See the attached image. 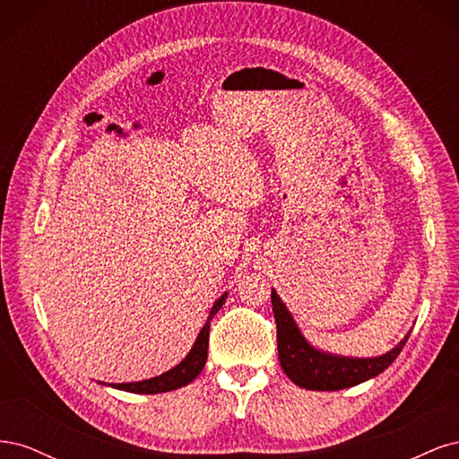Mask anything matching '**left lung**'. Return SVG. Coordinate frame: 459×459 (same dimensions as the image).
Returning <instances> with one entry per match:
<instances>
[{
	"instance_id": "8db88e82",
	"label": "left lung",
	"mask_w": 459,
	"mask_h": 459,
	"mask_svg": "<svg viewBox=\"0 0 459 459\" xmlns=\"http://www.w3.org/2000/svg\"><path fill=\"white\" fill-rule=\"evenodd\" d=\"M272 308L277 325V352L287 377L308 391H341L368 379L377 377L391 366L406 344L408 335L394 349L373 358L339 356L316 349L302 335L295 317L290 316L285 302L272 289Z\"/></svg>"
}]
</instances>
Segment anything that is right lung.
Listing matches in <instances>:
<instances>
[{
	"label": "right lung",
	"instance_id": "right-lung-1",
	"mask_svg": "<svg viewBox=\"0 0 459 459\" xmlns=\"http://www.w3.org/2000/svg\"><path fill=\"white\" fill-rule=\"evenodd\" d=\"M228 293L221 295L214 307L208 312L206 324L203 325V329L199 331V335L193 342L189 354L179 362L178 366H174L172 369H169L162 375H157V377H151L145 381H135V383H101L107 386L118 388V391H126V393H134V394H159V393H169V391H176L179 386L189 385L197 375L203 371L204 364H206V356H208V333H211V322L212 317L216 316V312L221 308V304L226 302Z\"/></svg>",
	"mask_w": 459,
	"mask_h": 459
}]
</instances>
